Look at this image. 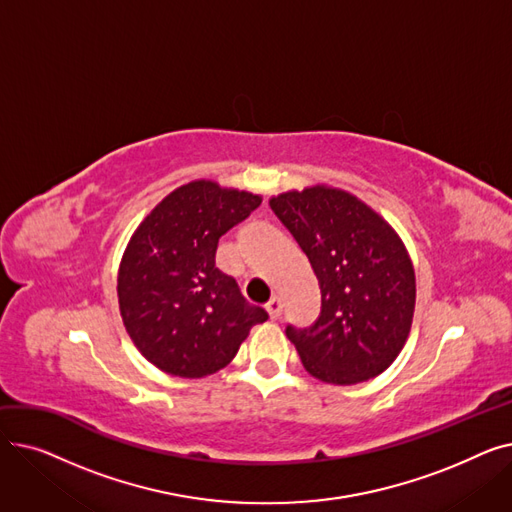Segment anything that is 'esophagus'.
<instances>
[{
	"instance_id": "obj_1",
	"label": "esophagus",
	"mask_w": 512,
	"mask_h": 512,
	"mask_svg": "<svg viewBox=\"0 0 512 512\" xmlns=\"http://www.w3.org/2000/svg\"><path fill=\"white\" fill-rule=\"evenodd\" d=\"M282 309H284V305H282L280 299H272L270 303L265 305V311H267V315H270L272 319H278L282 315Z\"/></svg>"
}]
</instances>
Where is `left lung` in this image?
<instances>
[{
	"mask_svg": "<svg viewBox=\"0 0 512 512\" xmlns=\"http://www.w3.org/2000/svg\"><path fill=\"white\" fill-rule=\"evenodd\" d=\"M299 242L321 290L309 328L286 326L313 378L348 386L380 375L405 346L415 272L398 234L357 197L313 186L270 201Z\"/></svg>",
	"mask_w": 512,
	"mask_h": 512,
	"instance_id": "left-lung-1",
	"label": "left lung"
}]
</instances>
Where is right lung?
Instances as JSON below:
<instances>
[{
	"label": "right lung",
	"mask_w": 512,
	"mask_h": 512,
	"mask_svg": "<svg viewBox=\"0 0 512 512\" xmlns=\"http://www.w3.org/2000/svg\"><path fill=\"white\" fill-rule=\"evenodd\" d=\"M261 197L215 182H188L132 234L118 274L124 326L141 355L180 378L226 367L267 313L215 267L220 238L247 220Z\"/></svg>",
	"instance_id": "obj_1"
}]
</instances>
